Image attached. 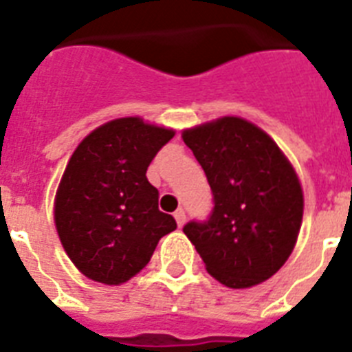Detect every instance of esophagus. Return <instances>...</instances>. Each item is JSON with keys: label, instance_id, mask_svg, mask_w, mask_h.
Returning a JSON list of instances; mask_svg holds the SVG:
<instances>
[{"label": "esophagus", "instance_id": "1", "mask_svg": "<svg viewBox=\"0 0 352 352\" xmlns=\"http://www.w3.org/2000/svg\"><path fill=\"white\" fill-rule=\"evenodd\" d=\"M173 217H175L177 225H179V226H182V225H184V223H186V212H184V210H182V208L177 210L175 214H173Z\"/></svg>", "mask_w": 352, "mask_h": 352}]
</instances>
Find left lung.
I'll return each instance as SVG.
<instances>
[{
	"instance_id": "8db88e82",
	"label": "left lung",
	"mask_w": 352,
	"mask_h": 352,
	"mask_svg": "<svg viewBox=\"0 0 352 352\" xmlns=\"http://www.w3.org/2000/svg\"><path fill=\"white\" fill-rule=\"evenodd\" d=\"M206 173L214 208L182 232L206 270L230 289L267 281L294 250L303 192L278 144L252 122L223 117L182 133Z\"/></svg>"
}]
</instances>
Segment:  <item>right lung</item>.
Here are the masks:
<instances>
[{"label":"right lung","instance_id":"add662e5","mask_svg":"<svg viewBox=\"0 0 352 352\" xmlns=\"http://www.w3.org/2000/svg\"><path fill=\"white\" fill-rule=\"evenodd\" d=\"M175 131L142 118H117L78 144L54 199L63 248L93 281L120 285L149 263L160 237L177 228L159 210L148 166Z\"/></svg>","mask_w":352,"mask_h":352}]
</instances>
